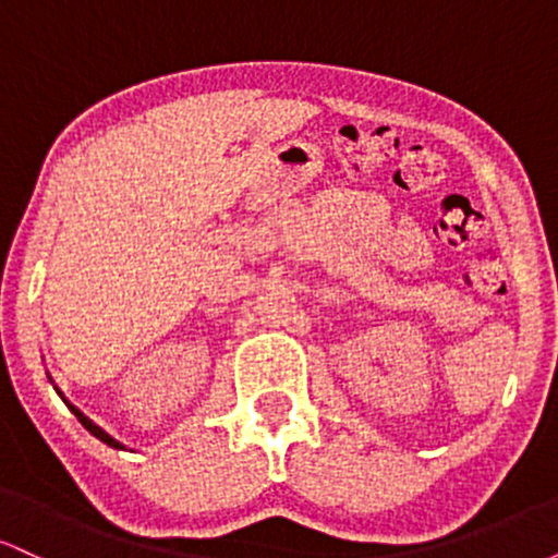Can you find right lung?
I'll use <instances>...</instances> for the list:
<instances>
[{
	"instance_id": "1",
	"label": "right lung",
	"mask_w": 558,
	"mask_h": 558,
	"mask_svg": "<svg viewBox=\"0 0 558 558\" xmlns=\"http://www.w3.org/2000/svg\"><path fill=\"white\" fill-rule=\"evenodd\" d=\"M47 377H49V375H47ZM49 383H52V377H49ZM54 390H57V396H60V399L68 403V409H70V412H73V414H75V417H78V422H81V425H83V427H86V430L94 435V438H99V440H101V444H107V446H110V448H118V451H125V446H123V444H120V440H118V438H112V435H110V433H107V430H101V427H99V425H96V422H94V420H88V417H86V414H83L78 407H73V403H70V401L65 399V396H62V390H60V388H57V386H54Z\"/></svg>"
}]
</instances>
